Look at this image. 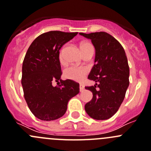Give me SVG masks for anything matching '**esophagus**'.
<instances>
[{"instance_id":"esophagus-1","label":"esophagus","mask_w":151,"mask_h":151,"mask_svg":"<svg viewBox=\"0 0 151 151\" xmlns=\"http://www.w3.org/2000/svg\"><path fill=\"white\" fill-rule=\"evenodd\" d=\"M84 89H85V87H84L83 84H81V83H80V91H83Z\"/></svg>"}]
</instances>
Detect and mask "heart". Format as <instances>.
Masks as SVG:
<instances>
[{
    "label": "heart",
    "mask_w": 151,
    "mask_h": 151,
    "mask_svg": "<svg viewBox=\"0 0 151 151\" xmlns=\"http://www.w3.org/2000/svg\"><path fill=\"white\" fill-rule=\"evenodd\" d=\"M93 47L92 45L89 42H84L80 43V48L82 50V53H83L86 50H87L89 47ZM59 59L60 62L63 61V49L60 50V54H59ZM88 74V68L85 66H77V65H71L66 68L64 70V76L67 79L72 80L74 81H82L86 76Z\"/></svg>",
    "instance_id": "1"
}]
</instances>
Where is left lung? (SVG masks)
<instances>
[{"label": "left lung", "instance_id": "left-lung-1", "mask_svg": "<svg viewBox=\"0 0 151 151\" xmlns=\"http://www.w3.org/2000/svg\"><path fill=\"white\" fill-rule=\"evenodd\" d=\"M91 39L95 48V64L88 79L96 83L86 86L93 94L85 110L91 118L106 120L113 116L124 99L129 86V68L122 45L106 32L80 33Z\"/></svg>", "mask_w": 151, "mask_h": 151}]
</instances>
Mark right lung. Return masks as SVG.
<instances>
[{
	"mask_svg": "<svg viewBox=\"0 0 151 151\" xmlns=\"http://www.w3.org/2000/svg\"><path fill=\"white\" fill-rule=\"evenodd\" d=\"M78 33L50 31L38 36L30 45L22 65L24 96L32 113L42 121L58 119L65 113L68 102L80 92V85L62 80L59 54L64 44ZM60 81L53 87L52 82Z\"/></svg>",
	"mask_w": 151,
	"mask_h": 151,
	"instance_id": "right-lung-1",
	"label": "right lung"
}]
</instances>
